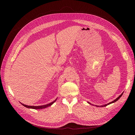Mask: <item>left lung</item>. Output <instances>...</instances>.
<instances>
[{
  "label": "left lung",
  "mask_w": 135,
  "mask_h": 135,
  "mask_svg": "<svg viewBox=\"0 0 135 135\" xmlns=\"http://www.w3.org/2000/svg\"><path fill=\"white\" fill-rule=\"evenodd\" d=\"M123 93H122L121 95H120L118 98H117L116 99H115V100H114V101H113L112 102H110V103H108V104H105V105H100V107H103V106H107V105H108V104H111V103H114V102H115L116 101H117L118 100H119V99L120 98V97H122V96L123 95ZM88 103H89V104H91V103H90V102H88ZM96 107H99V105H96Z\"/></svg>",
  "instance_id": "8db88e82"
}]
</instances>
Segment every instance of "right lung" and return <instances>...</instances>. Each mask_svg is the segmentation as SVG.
Instances as JSON below:
<instances>
[{
  "mask_svg": "<svg viewBox=\"0 0 135 135\" xmlns=\"http://www.w3.org/2000/svg\"><path fill=\"white\" fill-rule=\"evenodd\" d=\"M57 100V98L56 99V100L51 102L49 104H45V105H39V106H33V105H26V104H24L23 103H21L22 104V105H23V106H25V107H27V108H32V109H43V108H45L46 107H49V106L51 105Z\"/></svg>",
  "mask_w": 135,
  "mask_h": 135,
  "instance_id": "add662e5",
  "label": "right lung"
}]
</instances>
